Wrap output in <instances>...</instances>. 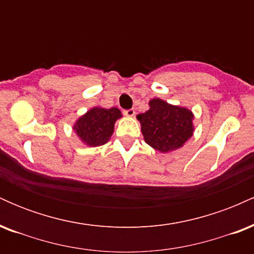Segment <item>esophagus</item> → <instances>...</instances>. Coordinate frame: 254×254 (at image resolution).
<instances>
[{"instance_id": "34e87169", "label": "esophagus", "mask_w": 254, "mask_h": 254, "mask_svg": "<svg viewBox=\"0 0 254 254\" xmlns=\"http://www.w3.org/2000/svg\"><path fill=\"white\" fill-rule=\"evenodd\" d=\"M135 110L133 109H130V110H125L124 111V115L125 116H127V117H133V116H135Z\"/></svg>"}]
</instances>
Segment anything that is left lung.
Returning <instances> with one entry per match:
<instances>
[{
	"instance_id": "1",
	"label": "left lung",
	"mask_w": 254,
	"mask_h": 254,
	"mask_svg": "<svg viewBox=\"0 0 254 254\" xmlns=\"http://www.w3.org/2000/svg\"><path fill=\"white\" fill-rule=\"evenodd\" d=\"M148 105L149 110L137 115L145 143L160 153L182 148L193 135L192 111L159 98L151 99Z\"/></svg>"
}]
</instances>
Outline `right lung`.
I'll use <instances>...</instances> for the list:
<instances>
[{"label":"right lung","mask_w":254,"mask_h":254,"mask_svg":"<svg viewBox=\"0 0 254 254\" xmlns=\"http://www.w3.org/2000/svg\"><path fill=\"white\" fill-rule=\"evenodd\" d=\"M119 118H122V112L117 107L95 106L75 122L72 130L82 143L88 147H99L109 142Z\"/></svg>","instance_id":"1"}]
</instances>
